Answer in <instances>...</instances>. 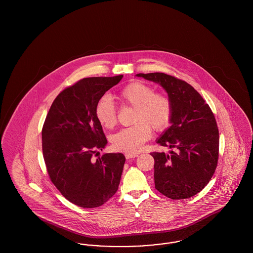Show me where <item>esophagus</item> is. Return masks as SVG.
Here are the masks:
<instances>
[{"label": "esophagus", "instance_id": "esophagus-1", "mask_svg": "<svg viewBox=\"0 0 253 253\" xmlns=\"http://www.w3.org/2000/svg\"><path fill=\"white\" fill-rule=\"evenodd\" d=\"M138 155H136V154H130V153H127V154H125V157H126V159H131V158H135V157H137Z\"/></svg>", "mask_w": 253, "mask_h": 253}]
</instances>
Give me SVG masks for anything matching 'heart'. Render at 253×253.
Listing matches in <instances>:
<instances>
[{
  "label": "heart",
  "instance_id": "obj_1",
  "mask_svg": "<svg viewBox=\"0 0 253 253\" xmlns=\"http://www.w3.org/2000/svg\"><path fill=\"white\" fill-rule=\"evenodd\" d=\"M119 97L123 103L134 108V124L113 134L111 141L115 150L133 154L140 151L150 138L151 127L160 132L168 127L173 113L172 102L167 95L156 93L152 86L140 82L125 85ZM95 114L99 124L106 129H112L118 122V110L109 96L98 99Z\"/></svg>",
  "mask_w": 253,
  "mask_h": 253
}]
</instances>
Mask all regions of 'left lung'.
<instances>
[{
	"label": "left lung",
	"instance_id": "8db88e82",
	"mask_svg": "<svg viewBox=\"0 0 253 253\" xmlns=\"http://www.w3.org/2000/svg\"><path fill=\"white\" fill-rule=\"evenodd\" d=\"M136 76L161 85L173 106L171 125L157 141L172 150L151 153L156 189L173 200L190 198L204 189L217 167L219 131L214 115L186 82L164 73Z\"/></svg>",
	"mask_w": 253,
	"mask_h": 253
}]
</instances>
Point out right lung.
<instances>
[{
	"instance_id": "right-lung-1",
	"label": "right lung",
	"mask_w": 253,
	"mask_h": 253,
	"mask_svg": "<svg viewBox=\"0 0 253 253\" xmlns=\"http://www.w3.org/2000/svg\"><path fill=\"white\" fill-rule=\"evenodd\" d=\"M122 78H85L66 87L53 101L42 126V155L50 180L82 208L100 207L119 189L125 157L119 153L95 158L107 144L95 109Z\"/></svg>"
}]
</instances>
